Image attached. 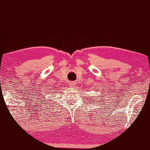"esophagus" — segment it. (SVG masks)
<instances>
[{"label":"esophagus","instance_id":"esophagus-1","mask_svg":"<svg viewBox=\"0 0 150 150\" xmlns=\"http://www.w3.org/2000/svg\"><path fill=\"white\" fill-rule=\"evenodd\" d=\"M75 84V82H70V83H69V86H71V87H73V86H74V85Z\"/></svg>","mask_w":150,"mask_h":150}]
</instances>
